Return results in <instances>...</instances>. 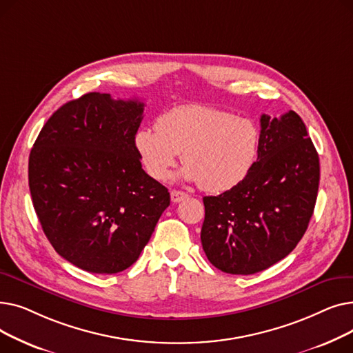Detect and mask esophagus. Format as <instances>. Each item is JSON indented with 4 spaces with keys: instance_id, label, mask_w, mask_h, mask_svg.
Masks as SVG:
<instances>
[{
    "instance_id": "esophagus-1",
    "label": "esophagus",
    "mask_w": 353,
    "mask_h": 353,
    "mask_svg": "<svg viewBox=\"0 0 353 353\" xmlns=\"http://www.w3.org/2000/svg\"><path fill=\"white\" fill-rule=\"evenodd\" d=\"M170 199H172L173 203H179V201H181V200H184V199H188V194L184 193V192L172 190V192H170Z\"/></svg>"
}]
</instances>
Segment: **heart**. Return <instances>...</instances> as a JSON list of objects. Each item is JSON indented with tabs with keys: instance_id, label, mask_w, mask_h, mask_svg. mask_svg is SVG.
<instances>
[{
	"instance_id": "obj_1",
	"label": "heart",
	"mask_w": 353,
	"mask_h": 353,
	"mask_svg": "<svg viewBox=\"0 0 353 353\" xmlns=\"http://www.w3.org/2000/svg\"><path fill=\"white\" fill-rule=\"evenodd\" d=\"M145 172L165 180L181 154V177L199 181L201 190L225 193L252 172L259 156L261 130L246 117L201 104L172 108L134 137Z\"/></svg>"
}]
</instances>
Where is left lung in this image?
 <instances>
[{"instance_id": "8db88e82", "label": "left lung", "mask_w": 353, "mask_h": 353, "mask_svg": "<svg viewBox=\"0 0 353 353\" xmlns=\"http://www.w3.org/2000/svg\"><path fill=\"white\" fill-rule=\"evenodd\" d=\"M261 145L248 177L229 192L203 197L201 245L230 274H253L282 261L301 242L319 189V156L294 113L261 117Z\"/></svg>"}]
</instances>
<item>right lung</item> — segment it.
<instances>
[{
	"mask_svg": "<svg viewBox=\"0 0 353 353\" xmlns=\"http://www.w3.org/2000/svg\"><path fill=\"white\" fill-rule=\"evenodd\" d=\"M144 103L88 92L61 105L28 160L32 205L51 246L91 273L132 266L170 193L143 169L134 137Z\"/></svg>",
	"mask_w": 353,
	"mask_h": 353,
	"instance_id": "add662e5",
	"label": "right lung"
}]
</instances>
